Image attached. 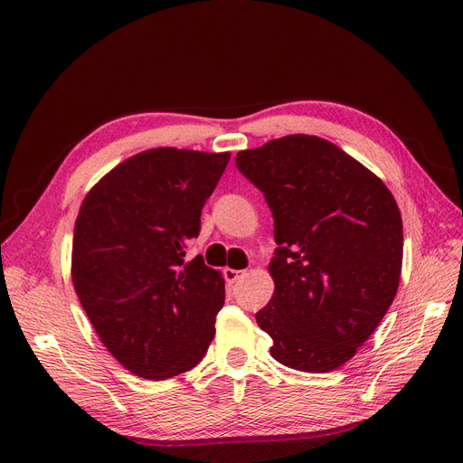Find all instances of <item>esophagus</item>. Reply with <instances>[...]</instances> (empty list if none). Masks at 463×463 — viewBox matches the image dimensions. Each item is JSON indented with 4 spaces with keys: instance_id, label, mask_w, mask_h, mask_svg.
Segmentation results:
<instances>
[{
    "instance_id": "34e87169",
    "label": "esophagus",
    "mask_w": 463,
    "mask_h": 463,
    "mask_svg": "<svg viewBox=\"0 0 463 463\" xmlns=\"http://www.w3.org/2000/svg\"><path fill=\"white\" fill-rule=\"evenodd\" d=\"M241 275H243V271H237V269H230V268H226L224 269V280H226V284H235L239 279H241Z\"/></svg>"
}]
</instances>
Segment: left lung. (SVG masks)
I'll list each match as a JSON object with an SVG mask.
<instances>
[{"mask_svg":"<svg viewBox=\"0 0 463 463\" xmlns=\"http://www.w3.org/2000/svg\"><path fill=\"white\" fill-rule=\"evenodd\" d=\"M273 214L275 294L256 313L271 356L337 369L375 332L400 286L403 224L384 183L334 143L286 136L237 154Z\"/></svg>","mask_w":463,"mask_h":463,"instance_id":"obj_1","label":"left lung"}]
</instances>
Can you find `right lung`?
<instances>
[{
    "instance_id": "add662e5",
    "label": "right lung",
    "mask_w": 463,
    "mask_h": 463,
    "mask_svg": "<svg viewBox=\"0 0 463 463\" xmlns=\"http://www.w3.org/2000/svg\"><path fill=\"white\" fill-rule=\"evenodd\" d=\"M228 152L152 148L122 162L80 205L71 277L107 350L137 377L195 367L214 337L224 279L186 261Z\"/></svg>"
}]
</instances>
